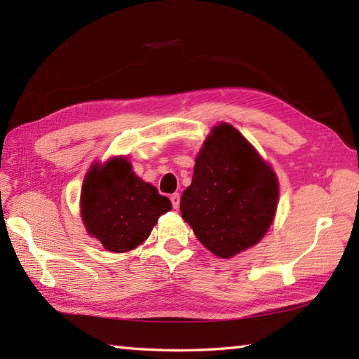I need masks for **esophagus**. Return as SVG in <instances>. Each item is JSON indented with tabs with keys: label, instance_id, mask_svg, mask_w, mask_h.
<instances>
[{
	"label": "esophagus",
	"instance_id": "esophagus-1",
	"mask_svg": "<svg viewBox=\"0 0 359 359\" xmlns=\"http://www.w3.org/2000/svg\"><path fill=\"white\" fill-rule=\"evenodd\" d=\"M180 194H173L172 196H170V201H172V205H173V208L175 210H178V207H180Z\"/></svg>",
	"mask_w": 359,
	"mask_h": 359
}]
</instances>
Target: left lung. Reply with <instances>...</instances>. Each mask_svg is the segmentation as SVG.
I'll return each instance as SVG.
<instances>
[{"label":"left lung","mask_w":359,"mask_h":359,"mask_svg":"<svg viewBox=\"0 0 359 359\" xmlns=\"http://www.w3.org/2000/svg\"><path fill=\"white\" fill-rule=\"evenodd\" d=\"M277 204L278 180L269 163L230 123L213 126L180 203L198 241L230 259L264 239Z\"/></svg>","instance_id":"left-lung-1"}]
</instances>
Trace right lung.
Wrapping results in <instances>:
<instances>
[{"mask_svg": "<svg viewBox=\"0 0 359 359\" xmlns=\"http://www.w3.org/2000/svg\"><path fill=\"white\" fill-rule=\"evenodd\" d=\"M170 201L137 177L128 156L93 163L81 190V216L91 238L111 252H128L149 238Z\"/></svg>", "mask_w": 359, "mask_h": 359, "instance_id": "obj_1", "label": "right lung"}]
</instances>
